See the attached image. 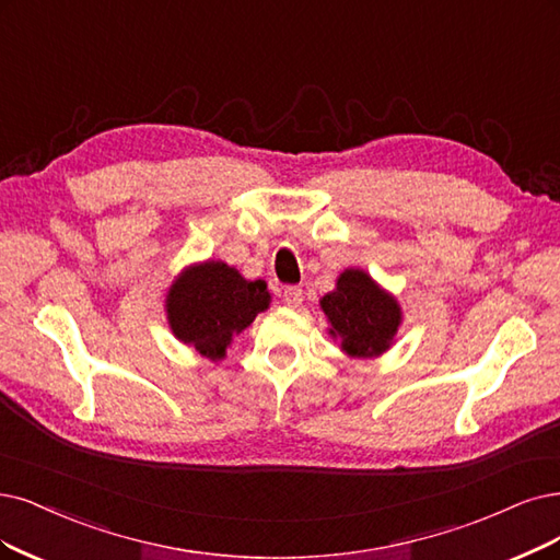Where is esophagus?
Returning a JSON list of instances; mask_svg holds the SVG:
<instances>
[{
    "mask_svg": "<svg viewBox=\"0 0 560 560\" xmlns=\"http://www.w3.org/2000/svg\"><path fill=\"white\" fill-rule=\"evenodd\" d=\"M302 300H304L302 288H298V285H285V288H283V302H285L288 306H300Z\"/></svg>",
    "mask_w": 560,
    "mask_h": 560,
    "instance_id": "esophagus-1",
    "label": "esophagus"
}]
</instances>
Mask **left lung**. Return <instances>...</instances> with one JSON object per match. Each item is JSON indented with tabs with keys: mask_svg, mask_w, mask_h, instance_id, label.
<instances>
[{
	"mask_svg": "<svg viewBox=\"0 0 560 560\" xmlns=\"http://www.w3.org/2000/svg\"><path fill=\"white\" fill-rule=\"evenodd\" d=\"M329 335L341 339L350 358H378L395 341L401 325L399 302L385 293L364 269H346L337 288L320 300Z\"/></svg>",
	"mask_w": 560,
	"mask_h": 560,
	"instance_id": "left-lung-1",
	"label": "left lung"
}]
</instances>
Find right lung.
<instances>
[{
	"label": "right lung",
	"instance_id": "1",
	"mask_svg": "<svg viewBox=\"0 0 560 560\" xmlns=\"http://www.w3.org/2000/svg\"><path fill=\"white\" fill-rule=\"evenodd\" d=\"M267 306V283L246 281L221 260L186 267L165 295L173 335L210 360H221L233 335L252 325Z\"/></svg>",
	"mask_w": 560,
	"mask_h": 560
}]
</instances>
